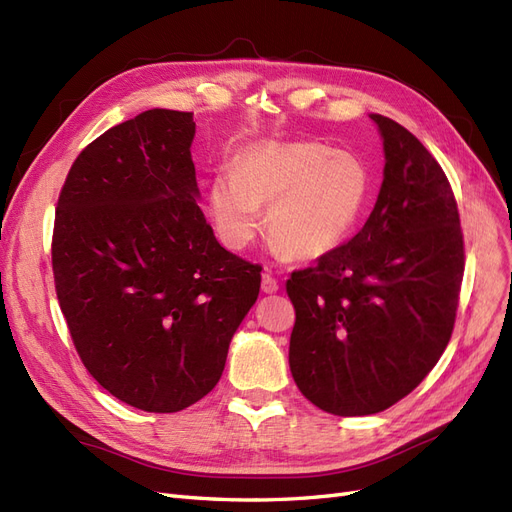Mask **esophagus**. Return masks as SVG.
<instances>
[{
	"label": "esophagus",
	"instance_id": "obj_1",
	"mask_svg": "<svg viewBox=\"0 0 512 512\" xmlns=\"http://www.w3.org/2000/svg\"><path fill=\"white\" fill-rule=\"evenodd\" d=\"M277 288H280V284H277L275 277L269 271L262 273V292L271 294V292H277Z\"/></svg>",
	"mask_w": 512,
	"mask_h": 512
}]
</instances>
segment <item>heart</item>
I'll list each match as a JSON object with an SVG mask.
<instances>
[{
    "mask_svg": "<svg viewBox=\"0 0 512 512\" xmlns=\"http://www.w3.org/2000/svg\"><path fill=\"white\" fill-rule=\"evenodd\" d=\"M369 192V170L350 151L307 141L265 143L241 153L232 173L213 177L209 215L220 241L243 250L267 207L275 252L314 260L352 235Z\"/></svg>",
    "mask_w": 512,
    "mask_h": 512,
    "instance_id": "1",
    "label": "heart"
}]
</instances>
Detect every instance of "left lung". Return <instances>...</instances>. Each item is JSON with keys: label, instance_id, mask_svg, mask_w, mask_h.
Instances as JSON below:
<instances>
[{"label": "left lung", "instance_id": "left-lung-1", "mask_svg": "<svg viewBox=\"0 0 512 512\" xmlns=\"http://www.w3.org/2000/svg\"><path fill=\"white\" fill-rule=\"evenodd\" d=\"M371 119L386 158L374 211L348 243L286 282L292 378L337 416L382 412L425 380L453 335L466 267L442 166L397 121Z\"/></svg>", "mask_w": 512, "mask_h": 512}]
</instances>
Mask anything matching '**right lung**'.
Here are the masks:
<instances>
[{"mask_svg": "<svg viewBox=\"0 0 512 512\" xmlns=\"http://www.w3.org/2000/svg\"><path fill=\"white\" fill-rule=\"evenodd\" d=\"M194 113L153 108L91 141L59 192L53 277L83 365L145 412H179L218 384L260 265L200 211Z\"/></svg>", "mask_w": 512, "mask_h": 512, "instance_id": "right-lung-1", "label": "right lung"}]
</instances>
